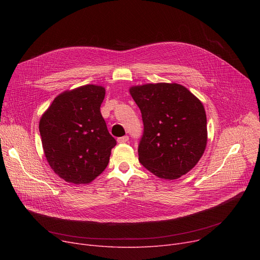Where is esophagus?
I'll list each match as a JSON object with an SVG mask.
<instances>
[{
  "mask_svg": "<svg viewBox=\"0 0 260 260\" xmlns=\"http://www.w3.org/2000/svg\"><path fill=\"white\" fill-rule=\"evenodd\" d=\"M128 140H129V137H128L127 135L126 136H123V137L118 138V142L119 143H126V142H128Z\"/></svg>",
  "mask_w": 260,
  "mask_h": 260,
  "instance_id": "34e87169",
  "label": "esophagus"
}]
</instances>
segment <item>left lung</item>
Segmentation results:
<instances>
[{
	"label": "left lung",
	"mask_w": 260,
	"mask_h": 260,
	"mask_svg": "<svg viewBox=\"0 0 260 260\" xmlns=\"http://www.w3.org/2000/svg\"><path fill=\"white\" fill-rule=\"evenodd\" d=\"M129 92L140 108L144 126L139 162L159 178L177 179L189 172L208 141L202 103L176 83L134 86Z\"/></svg>",
	"instance_id": "8db88e82"
}]
</instances>
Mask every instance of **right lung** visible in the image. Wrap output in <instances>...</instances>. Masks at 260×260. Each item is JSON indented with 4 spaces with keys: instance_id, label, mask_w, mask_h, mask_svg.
Segmentation results:
<instances>
[{
    "instance_id": "obj_1",
    "label": "right lung",
    "mask_w": 260,
    "mask_h": 260,
    "mask_svg": "<svg viewBox=\"0 0 260 260\" xmlns=\"http://www.w3.org/2000/svg\"><path fill=\"white\" fill-rule=\"evenodd\" d=\"M104 95V87L92 84L64 91L40 120L46 159L67 182L89 183L108 165L117 142L100 112Z\"/></svg>"
}]
</instances>
